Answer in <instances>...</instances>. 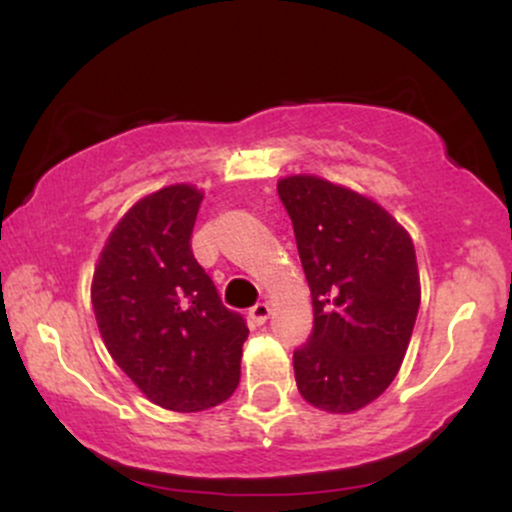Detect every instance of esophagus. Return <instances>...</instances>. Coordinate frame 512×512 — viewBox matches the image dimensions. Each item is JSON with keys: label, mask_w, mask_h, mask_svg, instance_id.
<instances>
[{"label": "esophagus", "mask_w": 512, "mask_h": 512, "mask_svg": "<svg viewBox=\"0 0 512 512\" xmlns=\"http://www.w3.org/2000/svg\"><path fill=\"white\" fill-rule=\"evenodd\" d=\"M248 317H250V322L255 327H260V325H264V322H267V317H269V303H255L250 308V313H248Z\"/></svg>", "instance_id": "obj_1"}]
</instances>
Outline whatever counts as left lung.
<instances>
[{"mask_svg":"<svg viewBox=\"0 0 512 512\" xmlns=\"http://www.w3.org/2000/svg\"><path fill=\"white\" fill-rule=\"evenodd\" d=\"M296 233L313 334L293 351L305 402L351 414L395 380L421 303L409 233L373 199L317 175L276 185Z\"/></svg>","mask_w":512,"mask_h":512,"instance_id":"obj_1","label":"left lung"}]
</instances>
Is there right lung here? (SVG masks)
Wrapping results in <instances>:
<instances>
[{
    "label": "right lung",
    "instance_id": "right-lung-1",
    "mask_svg": "<svg viewBox=\"0 0 512 512\" xmlns=\"http://www.w3.org/2000/svg\"><path fill=\"white\" fill-rule=\"evenodd\" d=\"M202 192L168 185L139 199L105 240L91 284L98 330L113 361L151 402L204 411L240 383L243 315L221 303L192 255Z\"/></svg>",
    "mask_w": 512,
    "mask_h": 512
}]
</instances>
